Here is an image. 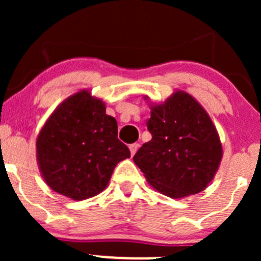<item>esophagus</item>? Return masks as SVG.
Instances as JSON below:
<instances>
[{"mask_svg": "<svg viewBox=\"0 0 261 261\" xmlns=\"http://www.w3.org/2000/svg\"><path fill=\"white\" fill-rule=\"evenodd\" d=\"M139 146H140V145H139V144H131V145L128 146V147H130V152H131V155H133V156H134V155H135V152L138 151Z\"/></svg>", "mask_w": 261, "mask_h": 261, "instance_id": "obj_1", "label": "esophagus"}]
</instances>
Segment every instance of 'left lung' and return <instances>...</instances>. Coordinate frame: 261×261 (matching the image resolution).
Returning <instances> with one entry per match:
<instances>
[{
  "instance_id": "8db88e82",
  "label": "left lung",
  "mask_w": 261,
  "mask_h": 261,
  "mask_svg": "<svg viewBox=\"0 0 261 261\" xmlns=\"http://www.w3.org/2000/svg\"><path fill=\"white\" fill-rule=\"evenodd\" d=\"M150 110L146 125L152 138L134 156L147 183L170 198L206 189L223 154L206 110L184 91H175L164 103L150 105Z\"/></svg>"
}]
</instances>
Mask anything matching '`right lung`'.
I'll list each match as a JSON object with an SVG mask.
<instances>
[{"mask_svg":"<svg viewBox=\"0 0 261 261\" xmlns=\"http://www.w3.org/2000/svg\"><path fill=\"white\" fill-rule=\"evenodd\" d=\"M127 158L130 150L117 139V121L88 89L64 99L36 139L41 177L53 191L74 201L101 193L117 163Z\"/></svg>","mask_w":261,"mask_h":261,"instance_id":"add662e5","label":"right lung"}]
</instances>
